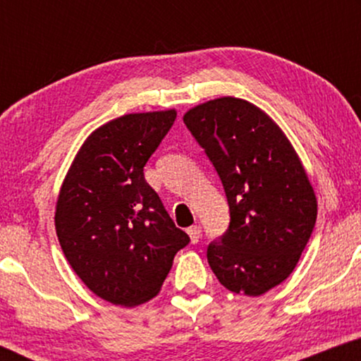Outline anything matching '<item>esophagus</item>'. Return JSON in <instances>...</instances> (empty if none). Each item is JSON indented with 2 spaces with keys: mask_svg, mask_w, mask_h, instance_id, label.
<instances>
[{
  "mask_svg": "<svg viewBox=\"0 0 361 361\" xmlns=\"http://www.w3.org/2000/svg\"><path fill=\"white\" fill-rule=\"evenodd\" d=\"M187 233L190 236V243H197V241L200 240V235H202V228L199 225H194L190 226V228H187Z\"/></svg>",
  "mask_w": 361,
  "mask_h": 361,
  "instance_id": "34e87169",
  "label": "esophagus"
}]
</instances>
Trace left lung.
<instances>
[{"label": "left lung", "instance_id": "1", "mask_svg": "<svg viewBox=\"0 0 361 361\" xmlns=\"http://www.w3.org/2000/svg\"><path fill=\"white\" fill-rule=\"evenodd\" d=\"M184 123L204 147L230 207L228 230L207 248L221 286L261 295L298 264L317 219V199L293 145L253 103L221 97Z\"/></svg>", "mask_w": 361, "mask_h": 361}]
</instances>
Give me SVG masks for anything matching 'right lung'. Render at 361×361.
<instances>
[{
	"label": "right lung",
	"mask_w": 361,
	"mask_h": 361,
	"mask_svg": "<svg viewBox=\"0 0 361 361\" xmlns=\"http://www.w3.org/2000/svg\"><path fill=\"white\" fill-rule=\"evenodd\" d=\"M176 116L130 113L105 123L83 142L59 192L63 255L87 288L111 304L135 307L157 295L176 253L190 241L142 172Z\"/></svg>",
	"instance_id": "add662e5"
}]
</instances>
